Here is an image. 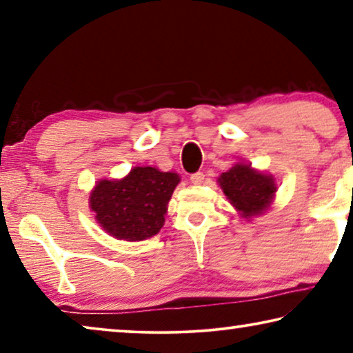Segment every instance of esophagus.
Segmentation results:
<instances>
[{"instance_id":"obj_1","label":"esophagus","mask_w":353,"mask_h":353,"mask_svg":"<svg viewBox=\"0 0 353 353\" xmlns=\"http://www.w3.org/2000/svg\"><path fill=\"white\" fill-rule=\"evenodd\" d=\"M204 179H205V176H204V172H201V171H198V172H194V174H191L190 176V181L193 182L194 185H201L202 182H204Z\"/></svg>"}]
</instances>
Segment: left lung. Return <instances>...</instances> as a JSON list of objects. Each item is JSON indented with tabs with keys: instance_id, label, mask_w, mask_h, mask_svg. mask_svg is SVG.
<instances>
[{
	"instance_id": "obj_1",
	"label": "left lung",
	"mask_w": 353,
	"mask_h": 353,
	"mask_svg": "<svg viewBox=\"0 0 353 353\" xmlns=\"http://www.w3.org/2000/svg\"><path fill=\"white\" fill-rule=\"evenodd\" d=\"M219 187L243 218L265 213L272 204L277 185L272 174L254 170L249 163H236L218 177Z\"/></svg>"
}]
</instances>
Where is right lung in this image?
<instances>
[{"mask_svg": "<svg viewBox=\"0 0 353 353\" xmlns=\"http://www.w3.org/2000/svg\"><path fill=\"white\" fill-rule=\"evenodd\" d=\"M179 182L176 172L135 166L119 181H99L88 201L94 219L110 236L141 241L163 227L168 202Z\"/></svg>", "mask_w": 353, "mask_h": 353, "instance_id": "1", "label": "right lung"}]
</instances>
